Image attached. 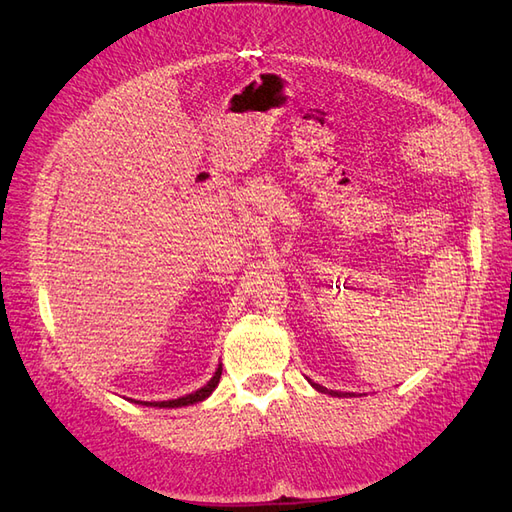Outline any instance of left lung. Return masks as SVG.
<instances>
[{"instance_id":"8db88e82","label":"left lung","mask_w":512,"mask_h":512,"mask_svg":"<svg viewBox=\"0 0 512 512\" xmlns=\"http://www.w3.org/2000/svg\"><path fill=\"white\" fill-rule=\"evenodd\" d=\"M314 389H316V391H320V393H327V389H324V386H320V384H314ZM331 395H337V393H333V391H331Z\"/></svg>"}]
</instances>
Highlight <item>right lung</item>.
Returning a JSON list of instances; mask_svg holds the SVG:
<instances>
[{"label":"right lung","instance_id":"1","mask_svg":"<svg viewBox=\"0 0 512 512\" xmlns=\"http://www.w3.org/2000/svg\"><path fill=\"white\" fill-rule=\"evenodd\" d=\"M220 376H222V367H218V371H215V376L203 386V389H198L196 393H190L185 397H179V399H168V401H153V404L149 406H158V408H181V406H190V404H196V401H203L207 399L215 386L220 384Z\"/></svg>","mask_w":512,"mask_h":512}]
</instances>
